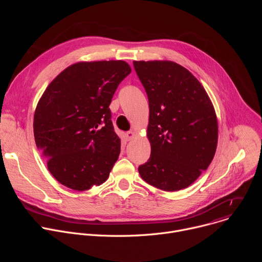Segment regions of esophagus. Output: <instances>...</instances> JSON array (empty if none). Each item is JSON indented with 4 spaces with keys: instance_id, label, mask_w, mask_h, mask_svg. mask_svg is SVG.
<instances>
[{
    "instance_id": "34e87169",
    "label": "esophagus",
    "mask_w": 262,
    "mask_h": 262,
    "mask_svg": "<svg viewBox=\"0 0 262 262\" xmlns=\"http://www.w3.org/2000/svg\"><path fill=\"white\" fill-rule=\"evenodd\" d=\"M135 137H136V133L133 132V130H129V132H127V133L125 134V140H126V141L133 140Z\"/></svg>"
}]
</instances>
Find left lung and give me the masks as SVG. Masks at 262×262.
I'll use <instances>...</instances> for the list:
<instances>
[{"mask_svg": "<svg viewBox=\"0 0 262 262\" xmlns=\"http://www.w3.org/2000/svg\"><path fill=\"white\" fill-rule=\"evenodd\" d=\"M134 66L148 96L146 135L151 146L139 173L160 190H183L214 157L219 128L213 104L201 83L175 62L134 61Z\"/></svg>", "mask_w": 262, "mask_h": 262, "instance_id": "8db88e82", "label": "left lung"}]
</instances>
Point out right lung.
<instances>
[{"instance_id":"obj_1","label":"right lung","mask_w":262,"mask_h":262,"mask_svg":"<svg viewBox=\"0 0 262 262\" xmlns=\"http://www.w3.org/2000/svg\"><path fill=\"white\" fill-rule=\"evenodd\" d=\"M122 60L74 63L50 83L37 103L33 129L51 174L74 191L102 184L118 160L120 138L108 105L130 73Z\"/></svg>"}]
</instances>
